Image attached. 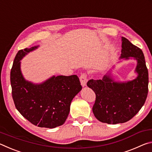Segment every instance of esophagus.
I'll use <instances>...</instances> for the list:
<instances>
[{
    "instance_id": "34e87169",
    "label": "esophagus",
    "mask_w": 152,
    "mask_h": 152,
    "mask_svg": "<svg viewBox=\"0 0 152 152\" xmlns=\"http://www.w3.org/2000/svg\"><path fill=\"white\" fill-rule=\"evenodd\" d=\"M80 83L82 86L84 87L86 86V82L88 81V80H87V75L85 73L81 74L80 76Z\"/></svg>"
}]
</instances>
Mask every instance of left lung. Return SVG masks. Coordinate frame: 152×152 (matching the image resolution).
<instances>
[{"instance_id": "1", "label": "left lung", "mask_w": 152, "mask_h": 152, "mask_svg": "<svg viewBox=\"0 0 152 152\" xmlns=\"http://www.w3.org/2000/svg\"><path fill=\"white\" fill-rule=\"evenodd\" d=\"M120 58L137 60V77L131 81L115 82L107 74L102 80L91 79L87 86L95 92L92 107L95 117L102 123L117 124L129 121L140 111L148 93V70L142 50L122 37Z\"/></svg>"}]
</instances>
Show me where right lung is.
<instances>
[{
    "label": "right lung",
    "mask_w": 152,
    "mask_h": 152,
    "mask_svg": "<svg viewBox=\"0 0 152 152\" xmlns=\"http://www.w3.org/2000/svg\"><path fill=\"white\" fill-rule=\"evenodd\" d=\"M38 46L19 50L11 70L12 96L15 107L32 124L39 127L55 128L65 123L71 102L81 91L76 75L53 76L41 84L25 80L20 60Z\"/></svg>",
    "instance_id": "right-lung-1"
}]
</instances>
